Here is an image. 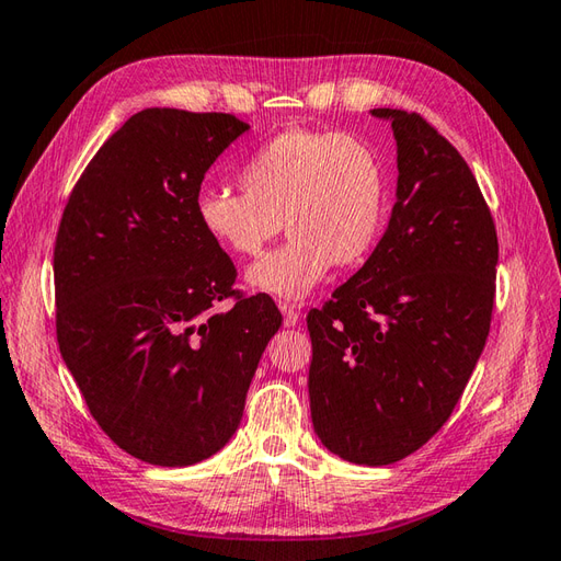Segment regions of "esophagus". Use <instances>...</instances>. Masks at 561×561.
I'll return each instance as SVG.
<instances>
[{
  "mask_svg": "<svg viewBox=\"0 0 561 561\" xmlns=\"http://www.w3.org/2000/svg\"><path fill=\"white\" fill-rule=\"evenodd\" d=\"M279 311L284 316V325L287 328L299 325V308H296L294 304H279Z\"/></svg>",
  "mask_w": 561,
  "mask_h": 561,
  "instance_id": "obj_1",
  "label": "esophagus"
}]
</instances>
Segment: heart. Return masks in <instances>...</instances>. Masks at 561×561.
<instances>
[{
	"label": "heart",
	"instance_id": "obj_1",
	"mask_svg": "<svg viewBox=\"0 0 561 561\" xmlns=\"http://www.w3.org/2000/svg\"><path fill=\"white\" fill-rule=\"evenodd\" d=\"M243 193L205 187L195 219L236 257L262 255L282 224L291 238L248 270V287L304 299L335 265H356L376 245L388 185L378 153L352 135L289 127L260 145L238 171Z\"/></svg>",
	"mask_w": 561,
	"mask_h": 561
}]
</instances>
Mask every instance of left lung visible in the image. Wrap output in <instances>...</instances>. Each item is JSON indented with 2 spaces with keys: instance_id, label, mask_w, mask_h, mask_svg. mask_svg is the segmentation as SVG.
I'll return each instance as SVG.
<instances>
[{
  "instance_id": "left-lung-1",
  "label": "left lung",
  "mask_w": 561,
  "mask_h": 561,
  "mask_svg": "<svg viewBox=\"0 0 561 561\" xmlns=\"http://www.w3.org/2000/svg\"><path fill=\"white\" fill-rule=\"evenodd\" d=\"M398 145L388 229L306 323L318 438L342 460L390 465L456 408L490 335L499 243L468 163L422 115L374 108Z\"/></svg>"
}]
</instances>
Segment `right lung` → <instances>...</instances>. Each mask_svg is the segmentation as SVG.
Masks as SVG:
<instances>
[{
    "instance_id": "obj_1",
    "label": "right lung",
    "mask_w": 561,
    "mask_h": 561,
    "mask_svg": "<svg viewBox=\"0 0 561 561\" xmlns=\"http://www.w3.org/2000/svg\"><path fill=\"white\" fill-rule=\"evenodd\" d=\"M229 113L147 108L69 195L55 243L57 342L89 412L129 456L185 468L241 424L282 325L267 294L236 295L231 257L199 229L209 165L248 133Z\"/></svg>"
}]
</instances>
